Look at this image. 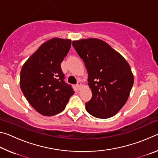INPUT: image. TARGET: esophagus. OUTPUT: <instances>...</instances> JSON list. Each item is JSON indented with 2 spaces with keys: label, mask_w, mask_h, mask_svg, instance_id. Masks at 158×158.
Instances as JSON below:
<instances>
[{
  "label": "esophagus",
  "mask_w": 158,
  "mask_h": 158,
  "mask_svg": "<svg viewBox=\"0 0 158 158\" xmlns=\"http://www.w3.org/2000/svg\"><path fill=\"white\" fill-rule=\"evenodd\" d=\"M81 83L80 82V81H78V82H77V87L78 88V89H79L80 88H81Z\"/></svg>",
  "instance_id": "34e87169"
}]
</instances>
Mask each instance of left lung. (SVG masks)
<instances>
[{"label": "left lung", "mask_w": 158, "mask_h": 158, "mask_svg": "<svg viewBox=\"0 0 158 158\" xmlns=\"http://www.w3.org/2000/svg\"><path fill=\"white\" fill-rule=\"evenodd\" d=\"M89 74L92 98L85 104L88 113L98 118H109L125 105L134 84L126 60L106 42L97 38L73 41Z\"/></svg>", "instance_id": "left-lung-1"}]
</instances>
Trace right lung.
Listing matches in <instances>:
<instances>
[{
  "mask_svg": "<svg viewBox=\"0 0 158 158\" xmlns=\"http://www.w3.org/2000/svg\"><path fill=\"white\" fill-rule=\"evenodd\" d=\"M71 47L68 39L45 42L26 61L20 73V87L30 105L43 116L65 109L74 91L64 81L60 64Z\"/></svg>",
  "mask_w": 158,
  "mask_h": 158,
  "instance_id": "right-lung-1",
  "label": "right lung"
}]
</instances>
